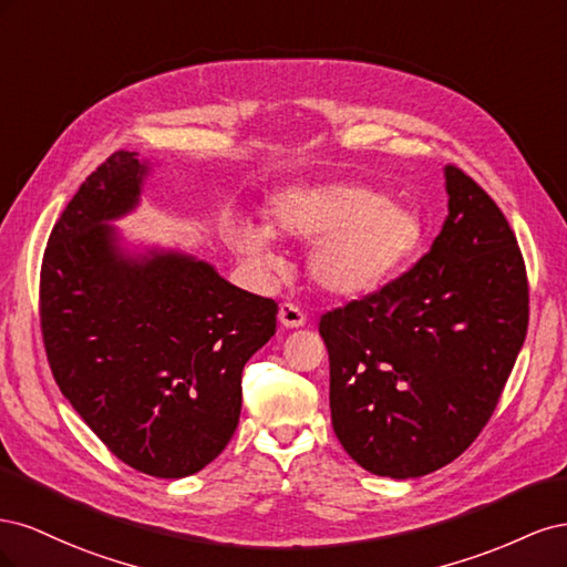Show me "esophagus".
<instances>
[{
	"instance_id": "34e87169",
	"label": "esophagus",
	"mask_w": 567,
	"mask_h": 567,
	"mask_svg": "<svg viewBox=\"0 0 567 567\" xmlns=\"http://www.w3.org/2000/svg\"><path fill=\"white\" fill-rule=\"evenodd\" d=\"M279 321H281V326H286V329H298V326L305 323V315L293 302H281L279 305Z\"/></svg>"
}]
</instances>
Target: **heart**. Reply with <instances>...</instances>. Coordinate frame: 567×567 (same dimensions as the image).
Returning <instances> with one entry per match:
<instances>
[{"mask_svg":"<svg viewBox=\"0 0 567 567\" xmlns=\"http://www.w3.org/2000/svg\"><path fill=\"white\" fill-rule=\"evenodd\" d=\"M267 231L290 241H315L307 255L312 281L331 296L357 298L390 281L423 244V219L406 203L367 184L293 186L274 196ZM236 248L262 271L279 267L262 231L234 227Z\"/></svg>","mask_w":567,"mask_h":567,"instance_id":"heart-1","label":"heart"}]
</instances>
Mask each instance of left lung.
<instances>
[{"label":"left lung","instance_id":"obj_1","mask_svg":"<svg viewBox=\"0 0 567 567\" xmlns=\"http://www.w3.org/2000/svg\"><path fill=\"white\" fill-rule=\"evenodd\" d=\"M444 175L450 215L431 250L319 319L336 437L398 480L447 466L483 433L529 321L525 260L499 205L461 167Z\"/></svg>","mask_w":567,"mask_h":567}]
</instances>
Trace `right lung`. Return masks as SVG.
<instances>
[{
  "label": "right lung",
  "mask_w": 567,
  "mask_h": 567,
  "mask_svg": "<svg viewBox=\"0 0 567 567\" xmlns=\"http://www.w3.org/2000/svg\"><path fill=\"white\" fill-rule=\"evenodd\" d=\"M144 165L117 151L82 182L49 234L40 329L49 369L109 452L153 477H186L227 447L248 359L279 305L205 262H130L101 225L136 203Z\"/></svg>",
  "instance_id": "right-lung-1"
}]
</instances>
